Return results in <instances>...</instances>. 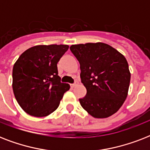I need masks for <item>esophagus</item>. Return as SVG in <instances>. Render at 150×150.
<instances>
[{"mask_svg":"<svg viewBox=\"0 0 150 150\" xmlns=\"http://www.w3.org/2000/svg\"><path fill=\"white\" fill-rule=\"evenodd\" d=\"M78 85V82H75V83H73V84H71V87H72V88H74L75 86H76Z\"/></svg>","mask_w":150,"mask_h":150,"instance_id":"esophagus-1","label":"esophagus"}]
</instances>
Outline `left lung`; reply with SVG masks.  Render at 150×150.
<instances>
[{
  "instance_id": "8db88e82",
  "label": "left lung",
  "mask_w": 150,
  "mask_h": 150,
  "mask_svg": "<svg viewBox=\"0 0 150 150\" xmlns=\"http://www.w3.org/2000/svg\"><path fill=\"white\" fill-rule=\"evenodd\" d=\"M70 50L79 62L81 82L87 91L79 99L82 108L96 118L115 114L127 98L130 84L125 56L103 43L71 45Z\"/></svg>"
}]
</instances>
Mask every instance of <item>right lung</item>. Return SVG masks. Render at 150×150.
<instances>
[{"label":"right lung","mask_w":150,"mask_h":150,"mask_svg":"<svg viewBox=\"0 0 150 150\" xmlns=\"http://www.w3.org/2000/svg\"><path fill=\"white\" fill-rule=\"evenodd\" d=\"M68 45H37L23 52L14 64L12 88L15 99L25 113L46 117L58 107L70 89L61 82L57 62Z\"/></svg>","instance_id":"1"}]
</instances>
